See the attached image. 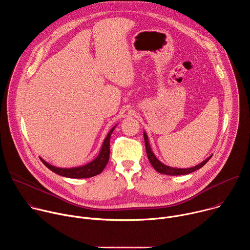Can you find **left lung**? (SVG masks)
Wrapping results in <instances>:
<instances>
[{
    "label": "left lung",
    "mask_w": 250,
    "mask_h": 250,
    "mask_svg": "<svg viewBox=\"0 0 250 250\" xmlns=\"http://www.w3.org/2000/svg\"><path fill=\"white\" fill-rule=\"evenodd\" d=\"M144 136H145V142H146V153H147V157L149 159V162L150 164L153 166V168L161 173V174H165V175H172V176H177V175H185V174H189V173H192L200 168H202L211 157L208 156L207 159H205L203 162H201L200 164L194 166V167H191V168H174V167H170V166H167L165 164H163L162 162H160L156 156L154 155V153L152 152L151 150V147H150V145H149V141H148V136L146 134V132L145 131L144 132Z\"/></svg>",
    "instance_id": "8db88e82"
}]
</instances>
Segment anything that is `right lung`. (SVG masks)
I'll list each match as a JSON object with an SVG mask.
<instances>
[{
    "label": "right lung",
    "instance_id": "1",
    "mask_svg": "<svg viewBox=\"0 0 250 250\" xmlns=\"http://www.w3.org/2000/svg\"><path fill=\"white\" fill-rule=\"evenodd\" d=\"M117 125H115L108 133V135L105 136L102 148L100 150V153L98 156L92 160L91 162L79 166V167H72V168H60V167H55L46 161H44L42 158L41 160L43 162V164L50 169L52 172L63 176L67 178H74V179H78V178H90L93 176H96L104 169L105 165L109 162L110 158V139H111V134L113 133L114 129L116 128Z\"/></svg>",
    "mask_w": 250,
    "mask_h": 250
}]
</instances>
